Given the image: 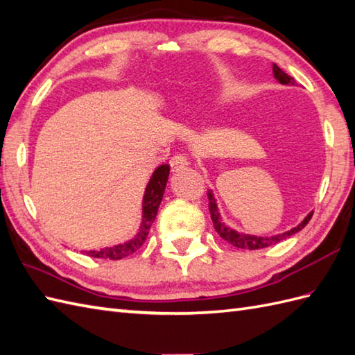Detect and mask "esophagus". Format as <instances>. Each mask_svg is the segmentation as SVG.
<instances>
[{"instance_id": "34e87169", "label": "esophagus", "mask_w": 355, "mask_h": 355, "mask_svg": "<svg viewBox=\"0 0 355 355\" xmlns=\"http://www.w3.org/2000/svg\"><path fill=\"white\" fill-rule=\"evenodd\" d=\"M188 164H189L188 158L184 153H178V155H175V157H171V159H170L171 171H180L182 168H185Z\"/></svg>"}]
</instances>
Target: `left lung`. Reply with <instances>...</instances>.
Returning <instances> with one entry per match:
<instances>
[{
	"label": "left lung",
	"mask_w": 355,
	"mask_h": 355,
	"mask_svg": "<svg viewBox=\"0 0 355 355\" xmlns=\"http://www.w3.org/2000/svg\"><path fill=\"white\" fill-rule=\"evenodd\" d=\"M272 72H274L275 80H277L280 84L295 85V80H293L292 76H289L286 72H283L277 64H272ZM207 198H209V212H211V218H212V223H214L215 232H217L224 241H227V243L232 244L233 247H238V248H243V250H259V248H265V247L277 244V243H280V241L286 239L291 235H293V233H297L301 229H304V226L310 221V218H312V215H313V214H309L307 217L304 218V221L300 223L297 227L284 232V233H282V235H275V236H271V238L252 236V235H245V233H239V232L233 230L227 226H224V223L220 218L217 202H215L214 194L211 191H207Z\"/></svg>",
	"instance_id": "1"
}]
</instances>
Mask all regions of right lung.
<instances>
[{
	"mask_svg": "<svg viewBox=\"0 0 355 355\" xmlns=\"http://www.w3.org/2000/svg\"><path fill=\"white\" fill-rule=\"evenodd\" d=\"M168 173H170L168 164H162V166H159L157 170L153 171L149 184H148V187H146L144 197H143L141 226H140V230H138V233L131 241H126L125 244L107 247L102 250H90V252H85V254L92 256V257H98V259H110V261H117V259H123L129 254L135 253L137 250L144 244L152 223L155 221V218H157L158 207L161 205L162 196H164V189H166L167 180H168Z\"/></svg>",
	"mask_w": 355,
	"mask_h": 355,
	"instance_id": "add662e5",
	"label": "right lung"
}]
</instances>
